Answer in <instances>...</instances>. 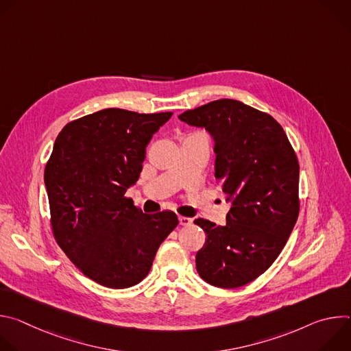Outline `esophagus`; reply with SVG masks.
I'll return each mask as SVG.
<instances>
[{
  "label": "esophagus",
  "instance_id": "34e87169",
  "mask_svg": "<svg viewBox=\"0 0 351 351\" xmlns=\"http://www.w3.org/2000/svg\"><path fill=\"white\" fill-rule=\"evenodd\" d=\"M179 223L182 226H189V225L193 223V219L189 218V217H179Z\"/></svg>",
  "mask_w": 351,
  "mask_h": 351
}]
</instances>
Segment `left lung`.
<instances>
[{
  "mask_svg": "<svg viewBox=\"0 0 351 351\" xmlns=\"http://www.w3.org/2000/svg\"><path fill=\"white\" fill-rule=\"evenodd\" d=\"M214 140L215 179L230 210L226 225L197 218L206 234L195 254L207 283L234 289L263 275L298 217V162L282 126L268 114L222 98L179 115Z\"/></svg>",
  "mask_w": 351,
  "mask_h": 351,
  "instance_id": "1",
  "label": "left lung"
}]
</instances>
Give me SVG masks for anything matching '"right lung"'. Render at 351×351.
<instances>
[{"label": "right lung", "mask_w": 351, "mask_h": 351, "mask_svg": "<svg viewBox=\"0 0 351 351\" xmlns=\"http://www.w3.org/2000/svg\"><path fill=\"white\" fill-rule=\"evenodd\" d=\"M171 117L107 108L69 122L56 138L44 171L54 237L98 285L141 282L179 223L172 211L144 214L125 197L138 180L147 144Z\"/></svg>", "instance_id": "add662e5"}]
</instances>
